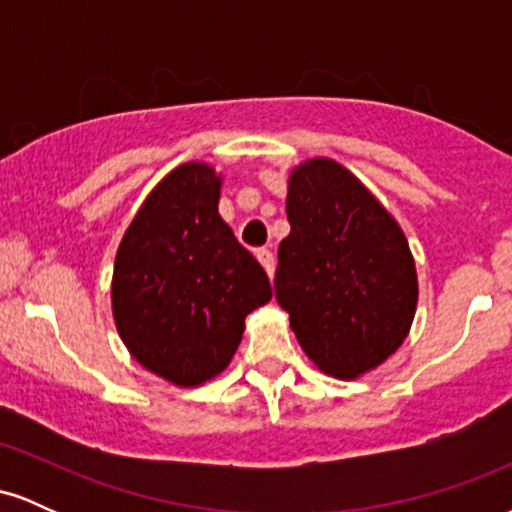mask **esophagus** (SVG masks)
<instances>
[{
    "mask_svg": "<svg viewBox=\"0 0 512 512\" xmlns=\"http://www.w3.org/2000/svg\"><path fill=\"white\" fill-rule=\"evenodd\" d=\"M255 257L260 260V264L264 267V272H267L269 279H272V276H274V252L269 248H260V250H255Z\"/></svg>",
    "mask_w": 512,
    "mask_h": 512,
    "instance_id": "1",
    "label": "esophagus"
}]
</instances>
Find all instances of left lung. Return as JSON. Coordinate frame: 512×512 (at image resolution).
Masks as SVG:
<instances>
[{
    "mask_svg": "<svg viewBox=\"0 0 512 512\" xmlns=\"http://www.w3.org/2000/svg\"><path fill=\"white\" fill-rule=\"evenodd\" d=\"M291 233L279 245L276 301L322 373L356 380L411 330L419 281L395 216L351 170L310 158L289 175Z\"/></svg>",
    "mask_w": 512,
    "mask_h": 512,
    "instance_id": "1",
    "label": "left lung"
}]
</instances>
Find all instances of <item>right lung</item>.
Wrapping results in <instances>:
<instances>
[{"label":"right lung","instance_id":"obj_1","mask_svg":"<svg viewBox=\"0 0 512 512\" xmlns=\"http://www.w3.org/2000/svg\"><path fill=\"white\" fill-rule=\"evenodd\" d=\"M223 178L190 161L163 178L127 226L110 301L134 361L178 387L223 373L245 317L272 301L260 262L219 216Z\"/></svg>","mask_w":512,"mask_h":512}]
</instances>
